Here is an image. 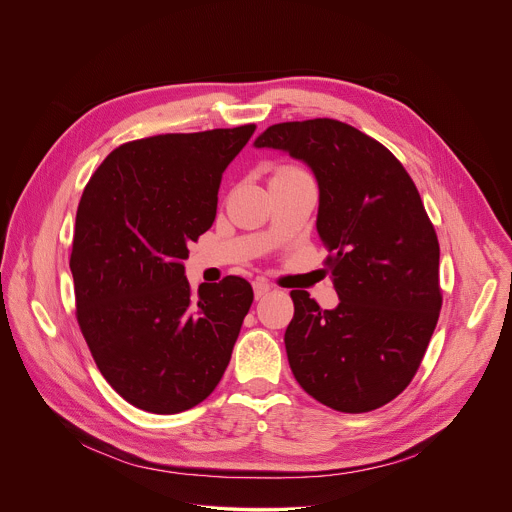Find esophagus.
<instances>
[{"mask_svg":"<svg viewBox=\"0 0 512 512\" xmlns=\"http://www.w3.org/2000/svg\"><path fill=\"white\" fill-rule=\"evenodd\" d=\"M253 291H255V300H261L263 296L269 294L271 285H269L267 281H263V279H255V281H253Z\"/></svg>","mask_w":512,"mask_h":512,"instance_id":"1","label":"esophagus"}]
</instances>
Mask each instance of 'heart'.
<instances>
[{"label":"heart","instance_id":"b5f03b06","mask_svg":"<svg viewBox=\"0 0 512 512\" xmlns=\"http://www.w3.org/2000/svg\"><path fill=\"white\" fill-rule=\"evenodd\" d=\"M277 172H296L294 168H281V170H277Z\"/></svg>","mask_w":512,"mask_h":512}]
</instances>
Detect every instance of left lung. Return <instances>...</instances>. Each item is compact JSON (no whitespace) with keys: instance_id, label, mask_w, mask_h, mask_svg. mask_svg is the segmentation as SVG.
<instances>
[{"instance_id":"8db88e82","label":"left lung","mask_w":512,"mask_h":512,"mask_svg":"<svg viewBox=\"0 0 512 512\" xmlns=\"http://www.w3.org/2000/svg\"><path fill=\"white\" fill-rule=\"evenodd\" d=\"M253 145L312 170L316 229L340 300L322 310L291 289V373L336 411L383 407L411 383L442 308L440 243L419 192L385 145L342 121L277 123Z\"/></svg>"}]
</instances>
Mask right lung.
Wrapping results in <instances>:
<instances>
[{
	"mask_svg": "<svg viewBox=\"0 0 512 512\" xmlns=\"http://www.w3.org/2000/svg\"><path fill=\"white\" fill-rule=\"evenodd\" d=\"M253 131L123 143L83 192L70 255L77 318L101 375L133 407L192 409L225 375L253 289L229 275L194 298L182 261L212 227L223 172Z\"/></svg>",
	"mask_w": 512,
	"mask_h": 512,
	"instance_id": "add662e5",
	"label": "right lung"
}]
</instances>
